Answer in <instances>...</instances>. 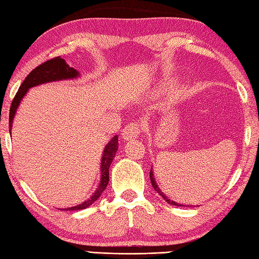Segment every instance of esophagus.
I'll return each mask as SVG.
<instances>
[{
	"instance_id": "esophagus-1",
	"label": "esophagus",
	"mask_w": 259,
	"mask_h": 259,
	"mask_svg": "<svg viewBox=\"0 0 259 259\" xmlns=\"http://www.w3.org/2000/svg\"><path fill=\"white\" fill-rule=\"evenodd\" d=\"M141 135V128L138 123L131 122L126 126H124V129L122 130V137L123 139L128 140V139H133L137 138Z\"/></svg>"
}]
</instances>
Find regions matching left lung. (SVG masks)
Returning a JSON list of instances; mask_svg holds the SVG:
<instances>
[{"mask_svg":"<svg viewBox=\"0 0 259 259\" xmlns=\"http://www.w3.org/2000/svg\"><path fill=\"white\" fill-rule=\"evenodd\" d=\"M149 176H150V182H151V185H153V187L155 189V191L157 192V193H158L161 197H163V199L167 202V203H169L170 205H176V206H183V205H181V204H179V203H176V202H174V201H170L169 199H167V196L163 193V192L160 191V189L158 187V185H157V183L155 182V180H154V174H153V170H150V173H149Z\"/></svg>","mask_w":259,"mask_h":259,"instance_id":"obj_1","label":"left lung"}]
</instances>
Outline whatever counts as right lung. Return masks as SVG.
<instances>
[{
    "instance_id": "obj_1",
    "label": "right lung",
    "mask_w": 259,
    "mask_h": 259,
    "mask_svg": "<svg viewBox=\"0 0 259 259\" xmlns=\"http://www.w3.org/2000/svg\"><path fill=\"white\" fill-rule=\"evenodd\" d=\"M78 75L77 70L65 63L63 58L55 57L47 60V62L42 63L35 67L32 72L25 77L23 83L20 86L17 94H15L14 99L11 103V108H10V115H9V125L10 130L12 128V121L13 116L15 114V111L18 109V105L20 104V101L22 100L24 94L27 91L32 88V86H37L39 84L47 83V82H54V80H60V79H67V78H75ZM118 136H114L112 139L109 141V144L105 146V149L103 151L102 161H101V182L99 185V189L95 191V193L90 197V199L84 202L82 204H78L76 206L68 207L66 210H83L90 206L92 203L99 199L102 194V192L105 190V187L109 184V168L110 165L112 163L113 158L115 157V153L118 150Z\"/></svg>"
}]
</instances>
